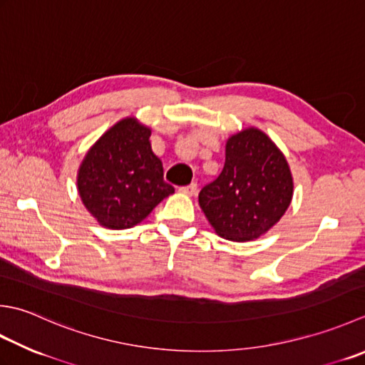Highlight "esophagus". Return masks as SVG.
<instances>
[{"instance_id":"1","label":"esophagus","mask_w":365,"mask_h":365,"mask_svg":"<svg viewBox=\"0 0 365 365\" xmlns=\"http://www.w3.org/2000/svg\"><path fill=\"white\" fill-rule=\"evenodd\" d=\"M180 192H183V195H187V196H195L197 192V185L191 183V185H187V187H182Z\"/></svg>"}]
</instances>
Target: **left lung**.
<instances>
[{
	"label": "left lung",
	"instance_id": "8db88e82",
	"mask_svg": "<svg viewBox=\"0 0 365 365\" xmlns=\"http://www.w3.org/2000/svg\"><path fill=\"white\" fill-rule=\"evenodd\" d=\"M225 155L223 170L199 192V205L220 237L255 240L272 230L292 201L289 164L255 126L230 135Z\"/></svg>",
	"mask_w": 365,
	"mask_h": 365
}]
</instances>
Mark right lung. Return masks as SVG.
Instances as JSON below:
<instances>
[{
	"instance_id": "right-lung-1",
	"label": "right lung",
	"mask_w": 365,
	"mask_h": 365,
	"mask_svg": "<svg viewBox=\"0 0 365 365\" xmlns=\"http://www.w3.org/2000/svg\"><path fill=\"white\" fill-rule=\"evenodd\" d=\"M152 130L135 117L110 126L77 170L85 209L107 230H130L144 221L174 187L164 182L163 163L150 144Z\"/></svg>"
}]
</instances>
